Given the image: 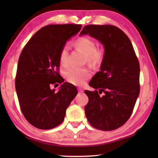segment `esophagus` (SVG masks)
I'll use <instances>...</instances> for the list:
<instances>
[{
    "instance_id": "1",
    "label": "esophagus",
    "mask_w": 158,
    "mask_h": 158,
    "mask_svg": "<svg viewBox=\"0 0 158 158\" xmlns=\"http://www.w3.org/2000/svg\"><path fill=\"white\" fill-rule=\"evenodd\" d=\"M77 90H78L79 94H83V90L81 89V88H78V89H77Z\"/></svg>"
}]
</instances>
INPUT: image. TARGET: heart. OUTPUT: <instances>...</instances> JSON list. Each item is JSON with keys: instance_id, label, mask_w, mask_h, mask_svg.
I'll return each instance as SVG.
<instances>
[{"instance_id": "1", "label": "heart", "mask_w": 158, "mask_h": 158, "mask_svg": "<svg viewBox=\"0 0 158 158\" xmlns=\"http://www.w3.org/2000/svg\"><path fill=\"white\" fill-rule=\"evenodd\" d=\"M75 47L79 49L86 56V60L90 64L100 63L103 60V52L96 49V42L88 36H83L75 41ZM69 47L64 45L60 49L59 60L62 66L68 63ZM64 77L67 81L73 85H81L90 77V72L85 68H70L64 71Z\"/></svg>"}]
</instances>
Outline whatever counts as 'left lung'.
<instances>
[{"instance_id": "1", "label": "left lung", "mask_w": 158, "mask_h": 158, "mask_svg": "<svg viewBox=\"0 0 158 158\" xmlns=\"http://www.w3.org/2000/svg\"><path fill=\"white\" fill-rule=\"evenodd\" d=\"M83 34L100 41L105 49L101 70L89 83L96 90H85L89 100L85 116L94 128L114 130L127 122L139 96V61L130 40L115 26L86 25Z\"/></svg>"}]
</instances>
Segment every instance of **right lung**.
Listing matches in <instances>:
<instances>
[{"label":"right lung","instance_id":"right-lung-1","mask_svg":"<svg viewBox=\"0 0 158 158\" xmlns=\"http://www.w3.org/2000/svg\"><path fill=\"white\" fill-rule=\"evenodd\" d=\"M81 24H50L40 29L21 52L16 75V90L21 112L40 129L55 128L63 122L66 110L76 96L75 85L64 83L59 73L60 49ZM61 84L58 92L52 85Z\"/></svg>","mask_w":158,"mask_h":158}]
</instances>
